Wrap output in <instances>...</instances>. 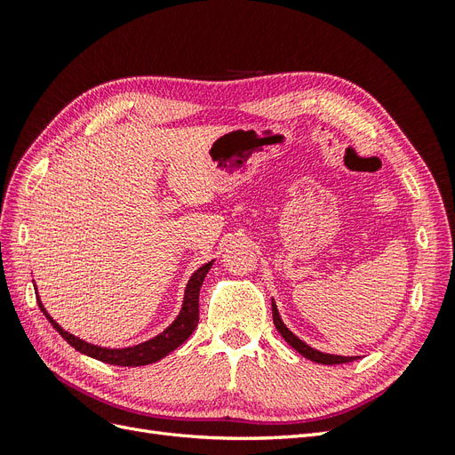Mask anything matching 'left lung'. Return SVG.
Here are the masks:
<instances>
[{
    "label": "left lung",
    "mask_w": 455,
    "mask_h": 455,
    "mask_svg": "<svg viewBox=\"0 0 455 455\" xmlns=\"http://www.w3.org/2000/svg\"><path fill=\"white\" fill-rule=\"evenodd\" d=\"M271 307H273V323H275V326H277V330L281 332V336L284 338V341H286L291 347H294L299 355H304L306 359H309V361H313V363H316V364H343V363H353V361H356V356L328 355V353H321V351H316V349L309 347L307 343L301 341L298 336H294V334L291 332V330H288V328L284 326V323L281 321V316H279L277 306H275V301L271 304Z\"/></svg>",
    "instance_id": "1"
}]
</instances>
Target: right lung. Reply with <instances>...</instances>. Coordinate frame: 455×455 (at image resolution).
Masks as SVG:
<instances>
[{
	"label": "right lung",
	"mask_w": 455,
	"mask_h": 455,
	"mask_svg": "<svg viewBox=\"0 0 455 455\" xmlns=\"http://www.w3.org/2000/svg\"><path fill=\"white\" fill-rule=\"evenodd\" d=\"M211 266H212V261L201 266L194 275H191V279L186 286L184 306H182L180 315L176 316V321L167 330H164L163 334L156 336L154 339L144 341V343H140V346L127 347V349H106V347H99V346H91V343L79 339L72 334H68L66 330L60 328V324H57L51 319V315L45 311L44 304L39 301V296H37V304H39L41 311L45 313L52 328L57 330V332L79 353L92 356V359H96V361L116 364V366H144V364L161 361L163 356H167L171 351L180 347L182 343L191 336V332L196 330V326L199 323V291H201L204 275L209 273Z\"/></svg>",
	"instance_id": "1"
}]
</instances>
